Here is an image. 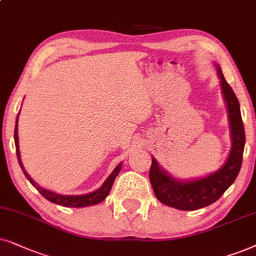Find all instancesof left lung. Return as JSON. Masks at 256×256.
<instances>
[{
    "label": "left lung",
    "mask_w": 256,
    "mask_h": 256,
    "mask_svg": "<svg viewBox=\"0 0 256 256\" xmlns=\"http://www.w3.org/2000/svg\"><path fill=\"white\" fill-rule=\"evenodd\" d=\"M218 72L221 80V88L227 103L230 124L232 150L227 162L219 171L202 179L192 182H179L164 172L152 158L150 168V182L156 199L165 205L182 210H196L216 202L239 174L242 164L244 137V122L241 118L240 104L233 88L224 80L220 68Z\"/></svg>",
    "instance_id": "left-lung-1"
}]
</instances>
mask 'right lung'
Segmentation results:
<instances>
[{
    "mask_svg": "<svg viewBox=\"0 0 256 256\" xmlns=\"http://www.w3.org/2000/svg\"><path fill=\"white\" fill-rule=\"evenodd\" d=\"M17 119H18V114H17V118H16L15 134H14V137H15L17 160H18L20 166H21L22 171H23V173H24V176H26V179L32 182V185L35 187V188L38 190V192L42 194V196L46 198V200H49V202H51L57 204V205H60L64 207H85V206L97 205V204L103 202L105 198L108 196V193H110V190H111V187L114 182L116 176H118L119 172H120L122 164H119L117 168L114 170V172L108 176V178L105 180V182L102 185V187H100V188H98L97 190H94V192H92V193L84 194V196H60V194H57V193L51 192V190H44L40 186L37 185V184L34 182L32 178H30V176L28 174V173L26 172L24 168H23V164L21 162V156H20V148H18V134H17V122H18Z\"/></svg>",
    "mask_w": 256,
    "mask_h": 256,
    "instance_id": "1",
    "label": "right lung"
}]
</instances>
